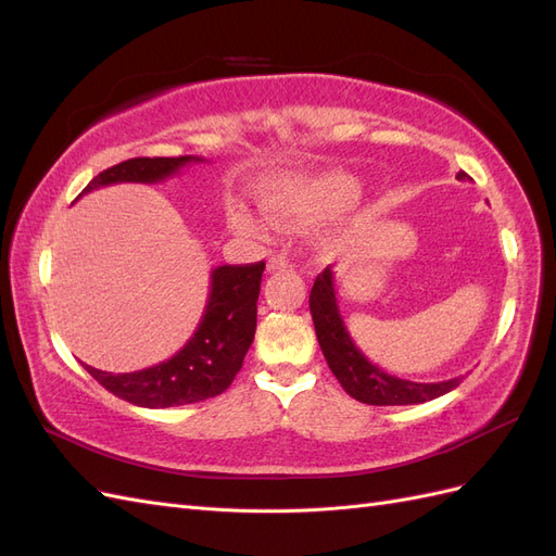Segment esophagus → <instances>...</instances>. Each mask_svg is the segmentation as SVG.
<instances>
[{"instance_id":"esophagus-1","label":"esophagus","mask_w":556,"mask_h":556,"mask_svg":"<svg viewBox=\"0 0 556 556\" xmlns=\"http://www.w3.org/2000/svg\"><path fill=\"white\" fill-rule=\"evenodd\" d=\"M266 266H268V271H292V268H294V264L288 257H282V255L268 257Z\"/></svg>"}]
</instances>
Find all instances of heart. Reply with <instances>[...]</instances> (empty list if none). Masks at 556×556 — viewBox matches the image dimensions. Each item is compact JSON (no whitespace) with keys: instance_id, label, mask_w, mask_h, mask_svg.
Wrapping results in <instances>:
<instances>
[{"instance_id":"obj_1","label":"heart","mask_w":556,"mask_h":556,"mask_svg":"<svg viewBox=\"0 0 556 556\" xmlns=\"http://www.w3.org/2000/svg\"><path fill=\"white\" fill-rule=\"evenodd\" d=\"M359 178L348 172L325 169L311 174H290L264 185L262 206L266 215L271 216L278 225L306 229L348 211L359 199ZM270 222L248 208L231 211L233 229L245 233V237L266 239L274 231Z\"/></svg>"}]
</instances>
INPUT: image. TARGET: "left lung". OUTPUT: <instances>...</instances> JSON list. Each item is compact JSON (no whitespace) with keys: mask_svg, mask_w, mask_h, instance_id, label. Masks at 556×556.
I'll return each mask as SVG.
<instances>
[{"mask_svg":"<svg viewBox=\"0 0 556 556\" xmlns=\"http://www.w3.org/2000/svg\"><path fill=\"white\" fill-rule=\"evenodd\" d=\"M459 180H468V174L459 172ZM311 315L317 333V343L331 368L339 378L343 390L368 406H410V403H425L439 399L462 382V378H452L443 382H413L396 376L384 374L382 368L368 362L362 350L352 343L345 329L343 317L339 313V301L333 292V271L327 266L315 278L311 290Z\"/></svg>","mask_w":556,"mask_h":556,"instance_id":"8db88e82","label":"left lung"}]
</instances>
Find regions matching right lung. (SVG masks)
Masks as SVG:
<instances>
[{
  "mask_svg": "<svg viewBox=\"0 0 556 556\" xmlns=\"http://www.w3.org/2000/svg\"><path fill=\"white\" fill-rule=\"evenodd\" d=\"M190 162L204 160L192 155L134 157L94 176L78 197L115 182H160ZM262 274L264 262L213 268L206 311L192 339L172 359L134 374H106L83 366L111 394L141 408L185 406L223 394L241 371L255 339Z\"/></svg>",
  "mask_w": 556,
  "mask_h": 556,
  "instance_id": "1",
  "label": "right lung"
}]
</instances>
